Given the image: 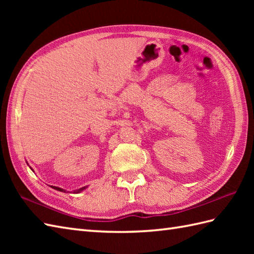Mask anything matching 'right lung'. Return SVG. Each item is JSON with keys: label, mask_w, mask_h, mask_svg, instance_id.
Segmentation results:
<instances>
[{"label": "right lung", "mask_w": 254, "mask_h": 254, "mask_svg": "<svg viewBox=\"0 0 254 254\" xmlns=\"http://www.w3.org/2000/svg\"><path fill=\"white\" fill-rule=\"evenodd\" d=\"M28 166H29V165H28ZM29 168L31 169V167H29ZM31 170H32V169H31ZM32 171H34V170H32ZM51 188H52V189H55V190H57V191H60V192H64V193L67 192L66 190H64V189H62V188H59V187L51 186ZM85 189H87V187H83V188H80V189H77V190H74V191H73V193H80L82 191H84Z\"/></svg>", "instance_id": "obj_1"}]
</instances>
